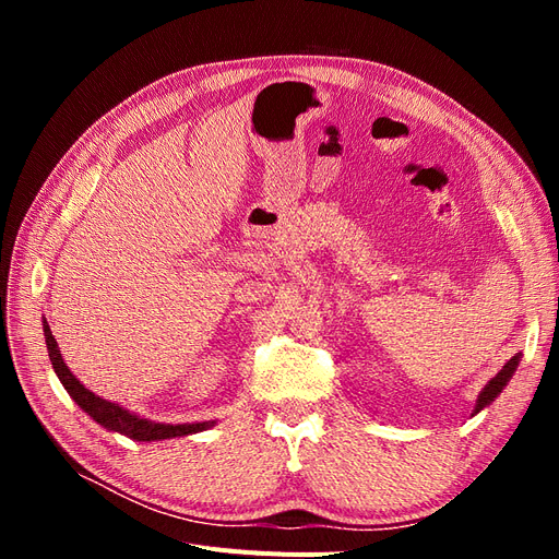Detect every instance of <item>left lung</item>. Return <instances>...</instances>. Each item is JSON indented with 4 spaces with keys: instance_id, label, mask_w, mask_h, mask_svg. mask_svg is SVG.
<instances>
[{
    "instance_id": "left-lung-1",
    "label": "left lung",
    "mask_w": 559,
    "mask_h": 559,
    "mask_svg": "<svg viewBox=\"0 0 559 559\" xmlns=\"http://www.w3.org/2000/svg\"><path fill=\"white\" fill-rule=\"evenodd\" d=\"M518 364H520V354H515L513 359L506 361V366L499 370V373L485 384V389H483L480 396H478V401H476V411H473V415H478L483 408H487V405L492 403V401L501 394V389H503L506 384H509V380L513 378Z\"/></svg>"
}]
</instances>
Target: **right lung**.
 I'll use <instances>...</instances> for the list:
<instances>
[{
  "label": "right lung",
  "mask_w": 559,
  "mask_h": 559,
  "mask_svg": "<svg viewBox=\"0 0 559 559\" xmlns=\"http://www.w3.org/2000/svg\"><path fill=\"white\" fill-rule=\"evenodd\" d=\"M44 335H46V347H48V357L50 364H53L56 376L60 378L62 386L67 389V394H70L83 413H88L97 425H103L109 431L116 433H123L132 441H165V438H179V436H189V433H198V431H205L210 427H214L216 421H195V425H163V421H151L144 419L140 415H134L126 408H121L118 403H111L107 399H99L97 394H93L91 389L83 386L76 376L70 370L62 361V354L60 347L56 343L53 333H50L48 321L44 319Z\"/></svg>",
  "instance_id": "obj_1"
}]
</instances>
